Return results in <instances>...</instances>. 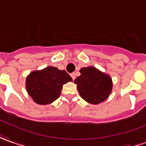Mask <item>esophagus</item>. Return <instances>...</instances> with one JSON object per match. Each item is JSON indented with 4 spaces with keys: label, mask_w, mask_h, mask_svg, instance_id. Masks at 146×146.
<instances>
[{
    "label": "esophagus",
    "mask_w": 146,
    "mask_h": 146,
    "mask_svg": "<svg viewBox=\"0 0 146 146\" xmlns=\"http://www.w3.org/2000/svg\"><path fill=\"white\" fill-rule=\"evenodd\" d=\"M70 76H71V77L73 78V80H74V79L76 78V75H75V73H71V74H70Z\"/></svg>",
    "instance_id": "34e87169"
}]
</instances>
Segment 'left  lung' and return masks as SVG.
<instances>
[{
  "instance_id": "8db88e82",
  "label": "left lung",
  "mask_w": 146,
  "mask_h": 146,
  "mask_svg": "<svg viewBox=\"0 0 146 146\" xmlns=\"http://www.w3.org/2000/svg\"><path fill=\"white\" fill-rule=\"evenodd\" d=\"M81 76L74 80L80 96L92 105H98L110 97L113 81L109 74L103 73L94 66L80 69Z\"/></svg>"
}]
</instances>
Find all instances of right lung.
<instances>
[{
	"instance_id": "add662e5",
	"label": "right lung",
	"mask_w": 146,
	"mask_h": 146,
	"mask_svg": "<svg viewBox=\"0 0 146 146\" xmlns=\"http://www.w3.org/2000/svg\"><path fill=\"white\" fill-rule=\"evenodd\" d=\"M72 81L66 71L48 66L29 73L26 77L25 87L33 102L45 106L56 101L60 97L63 85Z\"/></svg>"
}]
</instances>
